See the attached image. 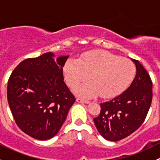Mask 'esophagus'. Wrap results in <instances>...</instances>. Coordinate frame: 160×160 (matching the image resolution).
<instances>
[{
  "mask_svg": "<svg viewBox=\"0 0 160 160\" xmlns=\"http://www.w3.org/2000/svg\"><path fill=\"white\" fill-rule=\"evenodd\" d=\"M77 101L79 103H83V104H88V103L90 102V101H88V100H85V99H83V98H77Z\"/></svg>",
  "mask_w": 160,
  "mask_h": 160,
  "instance_id": "1",
  "label": "esophagus"
}]
</instances>
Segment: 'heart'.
<instances>
[{
    "label": "heart",
    "mask_w": 160,
    "mask_h": 160,
    "mask_svg": "<svg viewBox=\"0 0 160 160\" xmlns=\"http://www.w3.org/2000/svg\"><path fill=\"white\" fill-rule=\"evenodd\" d=\"M67 84L74 88L87 78L74 92L84 98H93L100 94L103 98L116 96L131 83L135 73L133 62L107 51L87 53L78 61L68 59L63 67Z\"/></svg>",
    "instance_id": "1"
}]
</instances>
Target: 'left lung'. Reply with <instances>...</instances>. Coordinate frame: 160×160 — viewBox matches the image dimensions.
Returning <instances> with one entry per match:
<instances>
[{
  "instance_id": "obj_1",
  "label": "left lung",
  "mask_w": 160,
  "mask_h": 160,
  "mask_svg": "<svg viewBox=\"0 0 160 160\" xmlns=\"http://www.w3.org/2000/svg\"><path fill=\"white\" fill-rule=\"evenodd\" d=\"M136 75L130 87L119 96L101 103V112L93 118L95 126L105 139L117 142L126 138L142 125L152 100V82L146 69L132 59Z\"/></svg>"
}]
</instances>
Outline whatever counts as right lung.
Returning <instances> with one entry per match:
<instances>
[{"instance_id":"1","label":"right lung","mask_w":160,"mask_h":160,"mask_svg":"<svg viewBox=\"0 0 160 160\" xmlns=\"http://www.w3.org/2000/svg\"><path fill=\"white\" fill-rule=\"evenodd\" d=\"M52 52L21 62L11 72L8 102L18 127L38 140L58 133L75 102L64 83L62 68L69 56L56 60Z\"/></svg>"}]
</instances>
